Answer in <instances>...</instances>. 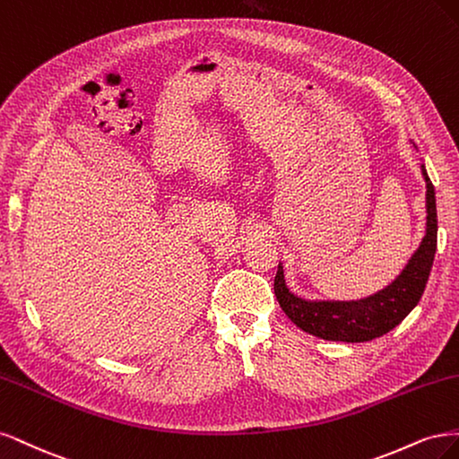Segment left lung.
<instances>
[{
    "label": "left lung",
    "mask_w": 459,
    "mask_h": 459,
    "mask_svg": "<svg viewBox=\"0 0 459 459\" xmlns=\"http://www.w3.org/2000/svg\"><path fill=\"white\" fill-rule=\"evenodd\" d=\"M427 183V232L420 249L413 254L403 274L372 298L351 303H310L295 298L284 284V273L278 264L274 293L290 320L303 332L328 342L360 343L372 342L398 326L421 299L431 274L437 249V200L435 186L421 166Z\"/></svg>",
    "instance_id": "obj_1"
}]
</instances>
